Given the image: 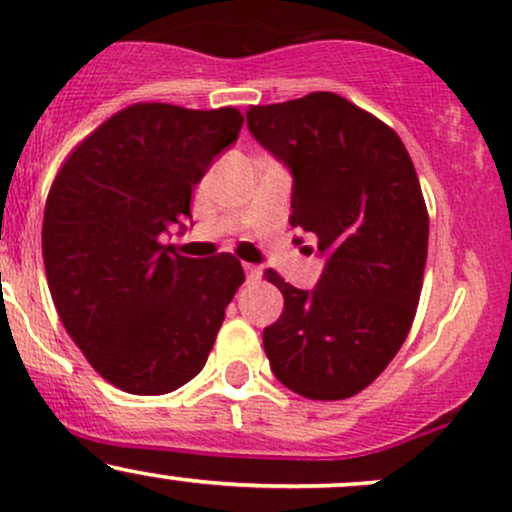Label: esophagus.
<instances>
[{"mask_svg":"<svg viewBox=\"0 0 512 512\" xmlns=\"http://www.w3.org/2000/svg\"><path fill=\"white\" fill-rule=\"evenodd\" d=\"M245 276H248V281H257L262 276V267H257V264H245Z\"/></svg>","mask_w":512,"mask_h":512,"instance_id":"esophagus-1","label":"esophagus"}]
</instances>
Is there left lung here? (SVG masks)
<instances>
[{
  "instance_id": "8db88e82",
  "label": "left lung",
  "mask_w": 512,
  "mask_h": 512,
  "mask_svg": "<svg viewBox=\"0 0 512 512\" xmlns=\"http://www.w3.org/2000/svg\"><path fill=\"white\" fill-rule=\"evenodd\" d=\"M245 115L252 137L291 170V226L327 257L313 291L264 272L284 293L264 354L298 395L354 397L395 358L419 305L428 211L414 163L395 129L330 91Z\"/></svg>"
}]
</instances>
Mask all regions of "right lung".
Listing matches in <instances>:
<instances>
[{"mask_svg": "<svg viewBox=\"0 0 512 512\" xmlns=\"http://www.w3.org/2000/svg\"><path fill=\"white\" fill-rule=\"evenodd\" d=\"M236 108L134 103L93 129L50 187L43 262L64 330L101 378L166 395L204 368L245 281L233 255L192 260L163 245L192 190L238 139Z\"/></svg>", "mask_w": 512, "mask_h": 512, "instance_id": "add662e5", "label": "right lung"}]
</instances>
